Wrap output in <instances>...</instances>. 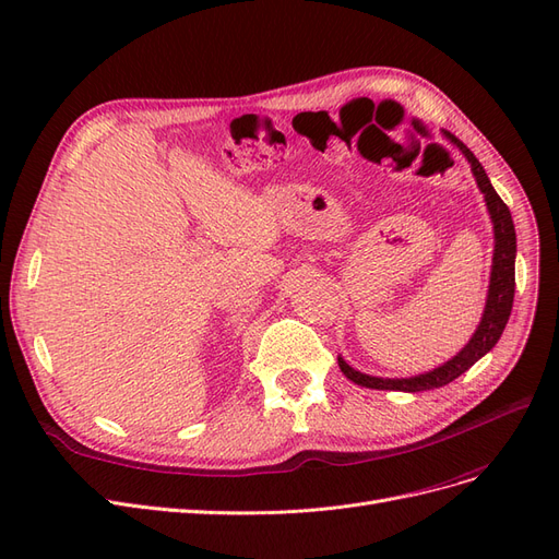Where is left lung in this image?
Returning <instances> with one entry per match:
<instances>
[{"label": "left lung", "mask_w": 559, "mask_h": 559, "mask_svg": "<svg viewBox=\"0 0 559 559\" xmlns=\"http://www.w3.org/2000/svg\"><path fill=\"white\" fill-rule=\"evenodd\" d=\"M462 151V156L471 163V173L476 177L478 189L485 198V205L489 212V218H492V230H495V253H492V270H489V286H487V300H485V310L480 317V324L476 333L471 335V341L454 354V357L445 364H441L433 370H427V373H419L413 378H376V376H366L361 370L352 368L343 357H337V366L345 373L347 380L354 384H361L368 389H394V392H427V389L436 386H445L448 382L456 380L462 373L483 359L485 354L492 349L499 337L509 324V317L513 310V296H515V226L511 218V210L506 207V202L499 198L495 191V186L489 183L487 173L483 170L480 160L471 154V148L454 138L450 132H443Z\"/></svg>", "instance_id": "left-lung-1"}]
</instances>
